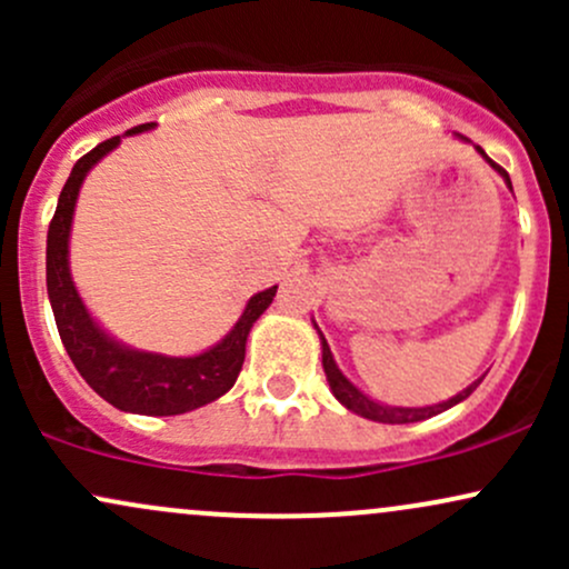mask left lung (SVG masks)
Instances as JSON below:
<instances>
[{"mask_svg":"<svg viewBox=\"0 0 569 569\" xmlns=\"http://www.w3.org/2000/svg\"><path fill=\"white\" fill-rule=\"evenodd\" d=\"M457 139H460V141H468L466 136H460V133H457ZM476 152H479L481 158H485V160L489 162V166H492L495 171H498V173L502 176V181H506L508 189H511V192H513L511 179H508V173L502 171V168L498 166V162L489 160V158H487V152H485V149H481V147H476ZM312 326H316L318 337H321L323 371H326V380H329L331 393H335V398H337L339 403H342L345 409L356 411V415L367 417V420L385 422V426H407V422H420V420H428V417L441 415V411L452 409V407H457V403H460V401H466V398L471 396L473 390L479 388V382H481V380L471 382V385H468V388H462L460 393H457V396L447 398V401H441V403H433V407H390V403H380V401H375V398H371V396L363 393V390H358L356 385H352V382L348 380V377H345L342 371H339L337 361H335V356H331L329 342H326V337H323V331L318 329V323H316V321H312Z\"/></svg>","mask_w":569,"mask_h":569,"instance_id":"obj_1","label":"left lung"}]
</instances>
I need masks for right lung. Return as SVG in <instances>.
I'll return each mask as SVG.
<instances>
[{
	"label": "right lung",
	"mask_w": 569,
	"mask_h": 569,
	"mask_svg": "<svg viewBox=\"0 0 569 569\" xmlns=\"http://www.w3.org/2000/svg\"><path fill=\"white\" fill-rule=\"evenodd\" d=\"M154 122L128 130L126 136L147 133ZM122 136V139H126ZM120 136L98 143L71 168L67 184L58 198L56 217L48 230V297L53 307L58 335L67 348L71 363L82 375V380L112 407L130 415L171 417L200 409L217 401L232 388L243 369L246 342L253 323L272 305L278 286L253 293L246 302L238 323L198 356H162V352L136 350L130 345L109 335L101 323L90 316L69 267V238L74 221L77 198L84 176L96 168L109 152L120 147Z\"/></svg>",
	"instance_id": "right-lung-1"
}]
</instances>
